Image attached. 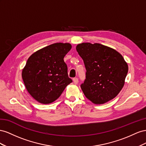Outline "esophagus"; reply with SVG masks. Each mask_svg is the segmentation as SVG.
Masks as SVG:
<instances>
[{"label":"esophagus","instance_id":"1","mask_svg":"<svg viewBox=\"0 0 146 146\" xmlns=\"http://www.w3.org/2000/svg\"><path fill=\"white\" fill-rule=\"evenodd\" d=\"M73 82H74V83L75 84H77L78 83V78H74L73 79Z\"/></svg>","mask_w":146,"mask_h":146}]
</instances>
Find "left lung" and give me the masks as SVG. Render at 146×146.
I'll return each mask as SVG.
<instances>
[{"label":"left lung","instance_id":"8db88e82","mask_svg":"<svg viewBox=\"0 0 146 146\" xmlns=\"http://www.w3.org/2000/svg\"><path fill=\"white\" fill-rule=\"evenodd\" d=\"M76 48L86 70L81 84L85 96L97 105L115 98L122 89L128 70L122 56L99 43H82Z\"/></svg>","mask_w":146,"mask_h":146}]
</instances>
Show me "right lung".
I'll return each instance as SVG.
<instances>
[{"mask_svg": "<svg viewBox=\"0 0 146 146\" xmlns=\"http://www.w3.org/2000/svg\"><path fill=\"white\" fill-rule=\"evenodd\" d=\"M71 48L70 43H56L29 57L22 77L29 93L37 102L42 104L54 102L72 82L64 60Z\"/></svg>", "mask_w": 146, "mask_h": 146, "instance_id": "right-lung-1", "label": "right lung"}]
</instances>
